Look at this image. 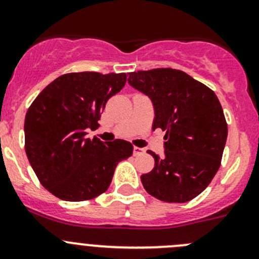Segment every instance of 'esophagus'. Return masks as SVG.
<instances>
[{
	"label": "esophagus",
	"instance_id": "esophagus-1",
	"mask_svg": "<svg viewBox=\"0 0 259 259\" xmlns=\"http://www.w3.org/2000/svg\"><path fill=\"white\" fill-rule=\"evenodd\" d=\"M144 153V149H140V148H138V146H134V155L137 156V155H140V154H143Z\"/></svg>",
	"mask_w": 259,
	"mask_h": 259
}]
</instances>
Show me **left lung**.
Returning <instances> with one entry per match:
<instances>
[{
    "mask_svg": "<svg viewBox=\"0 0 259 259\" xmlns=\"http://www.w3.org/2000/svg\"><path fill=\"white\" fill-rule=\"evenodd\" d=\"M130 85L150 98L161 129L164 156L153 155L154 168L143 174L145 190L156 199L185 203L209 185L221 166L228 126L218 98L208 86L180 70L130 72Z\"/></svg>",
    "mask_w": 259,
    "mask_h": 259,
    "instance_id": "8db88e82",
    "label": "left lung"
}]
</instances>
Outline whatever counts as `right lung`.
Returning <instances> with one entry per match:
<instances>
[{
    "label": "right lung",
    "instance_id": "obj_1",
    "mask_svg": "<svg viewBox=\"0 0 259 259\" xmlns=\"http://www.w3.org/2000/svg\"><path fill=\"white\" fill-rule=\"evenodd\" d=\"M126 74L83 71L61 75L33 100L25 117V150L41 184L67 202L94 199L105 192L115 168L132 156L133 145L85 138L95 129Z\"/></svg>",
    "mask_w": 259,
    "mask_h": 259
}]
</instances>
